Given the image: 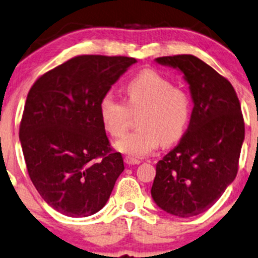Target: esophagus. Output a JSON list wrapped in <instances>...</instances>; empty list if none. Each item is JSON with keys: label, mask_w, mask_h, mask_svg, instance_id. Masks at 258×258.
<instances>
[{"label": "esophagus", "mask_w": 258, "mask_h": 258, "mask_svg": "<svg viewBox=\"0 0 258 258\" xmlns=\"http://www.w3.org/2000/svg\"><path fill=\"white\" fill-rule=\"evenodd\" d=\"M124 163H125L126 165H139L141 161L138 160V159H134V158H130V157H125L124 158Z\"/></svg>", "instance_id": "34e87169"}]
</instances>
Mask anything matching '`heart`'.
<instances>
[{
    "label": "heart",
    "mask_w": 258,
    "mask_h": 258,
    "mask_svg": "<svg viewBox=\"0 0 258 258\" xmlns=\"http://www.w3.org/2000/svg\"><path fill=\"white\" fill-rule=\"evenodd\" d=\"M126 104L112 93L101 97L99 114L105 130L112 136L126 132L130 112L142 110L139 130L130 133L114 144V148L130 158H144L163 142L172 145L182 138L190 119L191 100L182 88L152 69L135 75L124 87Z\"/></svg>",
    "instance_id": "b5f03b06"
}]
</instances>
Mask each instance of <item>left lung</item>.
Returning <instances> with one entry per match:
<instances>
[{
	"label": "left lung",
	"instance_id": "left-lung-1",
	"mask_svg": "<svg viewBox=\"0 0 258 258\" xmlns=\"http://www.w3.org/2000/svg\"><path fill=\"white\" fill-rule=\"evenodd\" d=\"M183 74L194 103L185 134L157 164L151 194L159 208L178 218L206 212L237 176L245 128L230 81L192 55L155 58Z\"/></svg>",
	"mask_w": 258,
	"mask_h": 258
}]
</instances>
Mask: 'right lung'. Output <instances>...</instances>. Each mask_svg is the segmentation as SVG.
Segmentation results:
<instances>
[{
  "instance_id": "obj_1",
  "label": "right lung",
  "mask_w": 258,
  "mask_h": 258,
  "mask_svg": "<svg viewBox=\"0 0 258 258\" xmlns=\"http://www.w3.org/2000/svg\"><path fill=\"white\" fill-rule=\"evenodd\" d=\"M136 62L124 56H78L40 76L28 92L19 133L22 153L39 195L63 215L99 212L123 172L99 103Z\"/></svg>"
}]
</instances>
